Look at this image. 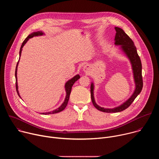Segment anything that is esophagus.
<instances>
[{
  "label": "esophagus",
  "mask_w": 159,
  "mask_h": 159,
  "mask_svg": "<svg viewBox=\"0 0 159 159\" xmlns=\"http://www.w3.org/2000/svg\"><path fill=\"white\" fill-rule=\"evenodd\" d=\"M90 65H85L84 67V71L85 72L89 73V71H90Z\"/></svg>",
  "instance_id": "34e87169"
}]
</instances>
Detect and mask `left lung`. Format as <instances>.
Here are the masks:
<instances>
[{
	"instance_id": "left-lung-1",
	"label": "left lung",
	"mask_w": 159,
	"mask_h": 159,
	"mask_svg": "<svg viewBox=\"0 0 159 159\" xmlns=\"http://www.w3.org/2000/svg\"><path fill=\"white\" fill-rule=\"evenodd\" d=\"M115 30L116 33L115 38V44L116 45H121V49L126 54L131 61L136 88L132 96L121 106L113 109H107L101 107L96 103L94 98V85L92 83L91 85H90V96H91L93 104L97 109L105 112H118L127 109L134 101L135 98L140 93L143 88L142 62L140 58L138 55L137 48H136L134 46V44L132 39L125 33V31L121 28L115 27Z\"/></svg>"
}]
</instances>
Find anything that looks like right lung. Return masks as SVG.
<instances>
[{
	"label": "right lung",
	"mask_w": 159,
	"mask_h": 159,
	"mask_svg": "<svg viewBox=\"0 0 159 159\" xmlns=\"http://www.w3.org/2000/svg\"><path fill=\"white\" fill-rule=\"evenodd\" d=\"M43 34V33L42 31H37V32H34V33H32L31 34H30L25 39V41L22 42V45L20 47V51H19V57H20V55H21V52H22V47H24V45L26 43V42L28 41V39L30 38H33V36H41ZM18 63H19V61L17 63V65H16V72H15V77H16V90H17V93L18 94V96L20 98V96H19V91H18V87H17V65H18ZM80 78V76L79 75H75V77H74L72 79H71L70 80H69V81H68L66 84H65V90H66V98H65V99L63 102V103L61 104V106L60 107H59L58 109L53 111H51V112H43V113H41V114L43 115H49V114H55V113H57V112H59L61 111H63L65 107L66 106H67V104H68V101H69V98H70V93H71V90H72V87L74 85V84Z\"/></svg>",
	"instance_id": "obj_1"
}]
</instances>
